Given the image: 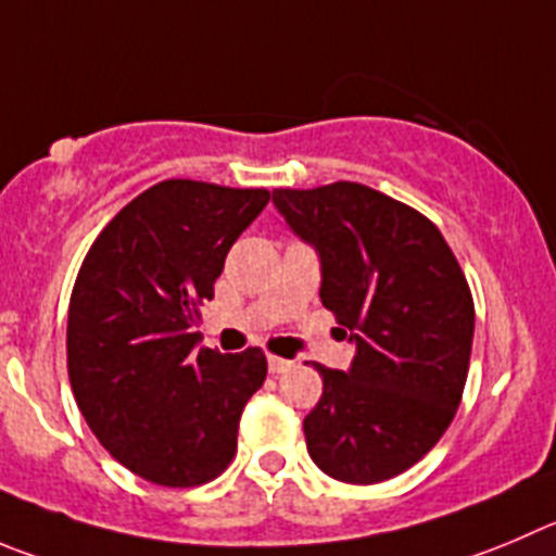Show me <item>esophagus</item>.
Instances as JSON below:
<instances>
[{
	"instance_id": "obj_1",
	"label": "esophagus",
	"mask_w": 556,
	"mask_h": 556,
	"mask_svg": "<svg viewBox=\"0 0 556 556\" xmlns=\"http://www.w3.org/2000/svg\"><path fill=\"white\" fill-rule=\"evenodd\" d=\"M290 367H293V362L290 359H282V356H268V370H271L274 376H279V372H288Z\"/></svg>"
}]
</instances>
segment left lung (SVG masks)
Returning <instances> with one entry per match:
<instances>
[{"label": "left lung", "instance_id": "8db88e82", "mask_svg": "<svg viewBox=\"0 0 556 556\" xmlns=\"http://www.w3.org/2000/svg\"><path fill=\"white\" fill-rule=\"evenodd\" d=\"M274 205L315 247L320 302L356 342L349 372L315 365L324 395L304 417L309 458L342 482L389 480L458 412L475 337L469 282L428 216L370 186L274 189Z\"/></svg>", "mask_w": 556, "mask_h": 556}]
</instances>
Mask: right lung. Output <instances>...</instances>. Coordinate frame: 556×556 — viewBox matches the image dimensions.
<instances>
[{"label": "right lung", "instance_id": "add662e5", "mask_svg": "<svg viewBox=\"0 0 556 556\" xmlns=\"http://www.w3.org/2000/svg\"><path fill=\"white\" fill-rule=\"evenodd\" d=\"M266 189L161 180L87 252L67 307V376L98 442L155 485L191 489L230 466L266 354L197 349L205 299Z\"/></svg>", "mask_w": 556, "mask_h": 556}]
</instances>
